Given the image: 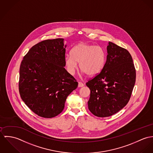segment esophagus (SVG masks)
Returning a JSON list of instances; mask_svg holds the SVG:
<instances>
[{
    "label": "esophagus",
    "mask_w": 153,
    "mask_h": 153,
    "mask_svg": "<svg viewBox=\"0 0 153 153\" xmlns=\"http://www.w3.org/2000/svg\"><path fill=\"white\" fill-rule=\"evenodd\" d=\"M83 86H84V84L82 82H78V87H83Z\"/></svg>",
    "instance_id": "obj_1"
}]
</instances>
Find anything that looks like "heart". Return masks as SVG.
Segmentation results:
<instances>
[{
	"mask_svg": "<svg viewBox=\"0 0 153 153\" xmlns=\"http://www.w3.org/2000/svg\"><path fill=\"white\" fill-rule=\"evenodd\" d=\"M105 58V53L102 47L81 43L71 49V54L66 55L65 62L71 74L74 73L79 63L83 72L89 76H95L104 68Z\"/></svg>",
	"mask_w": 153,
	"mask_h": 153,
	"instance_id": "b5f03b06",
	"label": "heart"
}]
</instances>
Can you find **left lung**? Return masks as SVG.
Segmentation results:
<instances>
[{
	"label": "left lung",
	"instance_id": "8db88e82",
	"mask_svg": "<svg viewBox=\"0 0 153 153\" xmlns=\"http://www.w3.org/2000/svg\"><path fill=\"white\" fill-rule=\"evenodd\" d=\"M107 50V60L101 72L85 84L90 90L88 109L99 117L111 116L125 107L136 82V69L130 53L110 42Z\"/></svg>",
	"mask_w": 153,
	"mask_h": 153
}]
</instances>
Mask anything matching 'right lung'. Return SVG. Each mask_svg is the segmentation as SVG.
Here are the masks:
<instances>
[{"mask_svg":"<svg viewBox=\"0 0 153 153\" xmlns=\"http://www.w3.org/2000/svg\"><path fill=\"white\" fill-rule=\"evenodd\" d=\"M66 47L64 39L42 41L29 51L21 62V99L40 117L51 118L61 113L68 96L78 86L64 68Z\"/></svg>","mask_w":153,"mask_h":153,"instance_id":"obj_1","label":"right lung"}]
</instances>
